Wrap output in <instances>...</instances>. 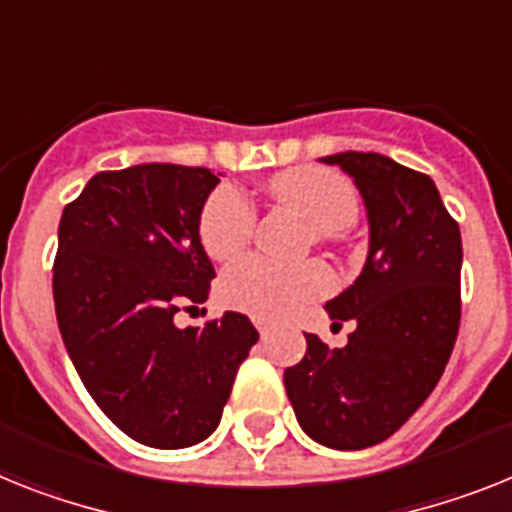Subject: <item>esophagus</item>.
I'll return each mask as SVG.
<instances>
[{"label":"esophagus","instance_id":"esophagus-1","mask_svg":"<svg viewBox=\"0 0 512 512\" xmlns=\"http://www.w3.org/2000/svg\"><path fill=\"white\" fill-rule=\"evenodd\" d=\"M255 328L260 330V336H263V338L270 336V325L265 320H255Z\"/></svg>","mask_w":512,"mask_h":512}]
</instances>
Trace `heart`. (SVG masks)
<instances>
[{
  "instance_id": "b5f03b06",
  "label": "heart",
  "mask_w": 512,
  "mask_h": 512,
  "mask_svg": "<svg viewBox=\"0 0 512 512\" xmlns=\"http://www.w3.org/2000/svg\"><path fill=\"white\" fill-rule=\"evenodd\" d=\"M270 197L315 229L317 239L341 234L359 216L356 190L338 171L322 166H296L268 182ZM255 229V208L242 192L223 184L200 210L197 234L210 260L226 263L242 255ZM330 289V273L322 265H276L263 257H247L231 265L218 283L221 302L257 320H283L309 299Z\"/></svg>"
}]
</instances>
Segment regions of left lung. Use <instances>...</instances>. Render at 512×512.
<instances>
[{"label": "left lung", "instance_id": "1", "mask_svg": "<svg viewBox=\"0 0 512 512\" xmlns=\"http://www.w3.org/2000/svg\"><path fill=\"white\" fill-rule=\"evenodd\" d=\"M320 161L341 166L367 208L362 273L325 304L356 330L343 349L307 333L283 385L312 440L362 450L409 422L445 372L461 325V229L422 171L356 150Z\"/></svg>", "mask_w": 512, "mask_h": 512}]
</instances>
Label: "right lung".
<instances>
[{
  "instance_id": "add662e5",
  "label": "right lung",
  "mask_w": 512,
  "mask_h": 512,
  "mask_svg": "<svg viewBox=\"0 0 512 512\" xmlns=\"http://www.w3.org/2000/svg\"><path fill=\"white\" fill-rule=\"evenodd\" d=\"M218 182L176 163L101 171L59 221L54 307L67 354L98 409L148 448L213 435L260 338L239 312L203 328L174 325L216 278L197 221Z\"/></svg>"
}]
</instances>
